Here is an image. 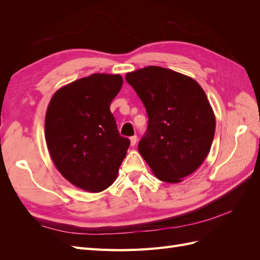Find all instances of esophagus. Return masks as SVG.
<instances>
[{"label":"esophagus","mask_w":260,"mask_h":260,"mask_svg":"<svg viewBox=\"0 0 260 260\" xmlns=\"http://www.w3.org/2000/svg\"><path fill=\"white\" fill-rule=\"evenodd\" d=\"M137 140H138L137 136H133V137H131V138H130V143H131V146H135V145H136V143H137Z\"/></svg>","instance_id":"esophagus-1"}]
</instances>
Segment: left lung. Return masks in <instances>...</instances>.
I'll list each match as a JSON object with an SVG mask.
<instances>
[{"mask_svg":"<svg viewBox=\"0 0 260 260\" xmlns=\"http://www.w3.org/2000/svg\"><path fill=\"white\" fill-rule=\"evenodd\" d=\"M145 106L148 124L138 148L154 175L178 183L198 169L214 140L216 119L202 86L158 66L125 75Z\"/></svg>","mask_w":260,"mask_h":260,"instance_id":"8db88e82","label":"left lung"}]
</instances>
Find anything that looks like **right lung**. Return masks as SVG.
I'll return each mask as SVG.
<instances>
[{
	"mask_svg": "<svg viewBox=\"0 0 260 260\" xmlns=\"http://www.w3.org/2000/svg\"><path fill=\"white\" fill-rule=\"evenodd\" d=\"M120 75L93 74L55 92L45 115V140L66 180L98 193L111 186L130 140L118 132L109 111L122 86Z\"/></svg>",
	"mask_w": 260,
	"mask_h": 260,
	"instance_id": "right-lung-1",
	"label": "right lung"
}]
</instances>
